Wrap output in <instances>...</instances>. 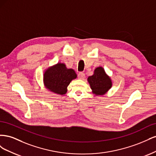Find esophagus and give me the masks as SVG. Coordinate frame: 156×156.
Masks as SVG:
<instances>
[{
    "mask_svg": "<svg viewBox=\"0 0 156 156\" xmlns=\"http://www.w3.org/2000/svg\"><path fill=\"white\" fill-rule=\"evenodd\" d=\"M85 77V74H84L83 72H79L78 74V77L80 79H83Z\"/></svg>",
    "mask_w": 156,
    "mask_h": 156,
    "instance_id": "34e87169",
    "label": "esophagus"
}]
</instances>
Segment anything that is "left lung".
Wrapping results in <instances>:
<instances>
[{
    "label": "left lung",
    "instance_id": "1",
    "mask_svg": "<svg viewBox=\"0 0 156 156\" xmlns=\"http://www.w3.org/2000/svg\"><path fill=\"white\" fill-rule=\"evenodd\" d=\"M92 92L96 96L103 95L112 87L111 78L107 75L102 67H98L94 70V73L88 77Z\"/></svg>",
    "mask_w": 156,
    "mask_h": 156
}]
</instances>
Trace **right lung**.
I'll list each match as a JSON object with an SVG mask.
<instances>
[{
	"instance_id": "1",
	"label": "right lung",
	"mask_w": 156,
	"mask_h": 156,
	"mask_svg": "<svg viewBox=\"0 0 156 156\" xmlns=\"http://www.w3.org/2000/svg\"><path fill=\"white\" fill-rule=\"evenodd\" d=\"M77 74L72 69H68L66 65L58 63L49 68L44 75L45 87L54 93L64 95L67 92V87Z\"/></svg>"
}]
</instances>
